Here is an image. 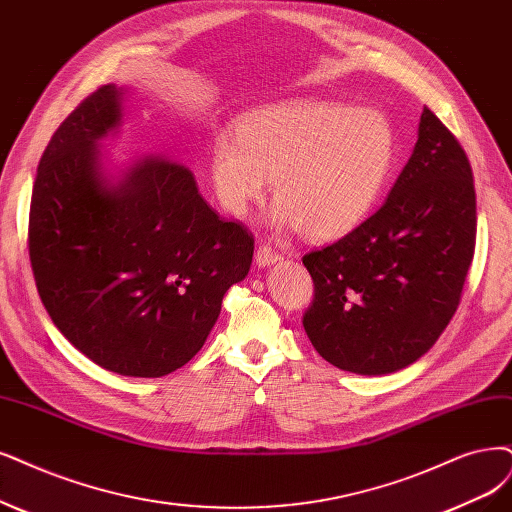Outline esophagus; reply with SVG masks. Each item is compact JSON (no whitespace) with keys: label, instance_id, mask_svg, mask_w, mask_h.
I'll return each instance as SVG.
<instances>
[{"label":"esophagus","instance_id":"1","mask_svg":"<svg viewBox=\"0 0 512 512\" xmlns=\"http://www.w3.org/2000/svg\"><path fill=\"white\" fill-rule=\"evenodd\" d=\"M278 259H280L278 251H274L270 244H261L255 253V261L259 268H266V266H270V263H276Z\"/></svg>","mask_w":512,"mask_h":512}]
</instances>
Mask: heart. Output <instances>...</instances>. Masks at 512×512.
I'll return each mask as SVG.
<instances>
[{"label":"heart","instance_id":"1","mask_svg":"<svg viewBox=\"0 0 512 512\" xmlns=\"http://www.w3.org/2000/svg\"><path fill=\"white\" fill-rule=\"evenodd\" d=\"M236 139H217L213 183L225 211L244 215L266 192L280 225L327 240L361 225L384 194L399 137L377 109L291 103L246 113Z\"/></svg>","mask_w":512,"mask_h":512}]
</instances>
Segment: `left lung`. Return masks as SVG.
Instances as JSON below:
<instances>
[{"instance_id":"left-lung-1","label":"left lung","mask_w":512,"mask_h":512,"mask_svg":"<svg viewBox=\"0 0 512 512\" xmlns=\"http://www.w3.org/2000/svg\"><path fill=\"white\" fill-rule=\"evenodd\" d=\"M475 240L466 151L424 107L418 143L388 200L344 238L304 255L314 297L301 323L316 352L358 375L418 361L460 306Z\"/></svg>"}]
</instances>
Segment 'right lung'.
Returning a JSON list of instances; mask_svg holds the SVG:
<instances>
[{
	"mask_svg": "<svg viewBox=\"0 0 512 512\" xmlns=\"http://www.w3.org/2000/svg\"><path fill=\"white\" fill-rule=\"evenodd\" d=\"M120 101L101 86L56 128L33 183L29 259L75 348L113 373L162 377L204 346L255 238L221 219L177 162L145 158L107 183L97 141L120 124Z\"/></svg>",
	"mask_w": 512,
	"mask_h": 512,
	"instance_id": "1",
	"label": "right lung"
}]
</instances>
